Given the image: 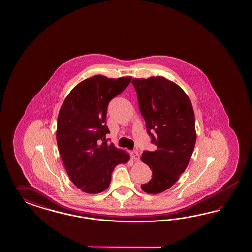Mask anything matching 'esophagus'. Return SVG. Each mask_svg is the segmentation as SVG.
I'll list each match as a JSON object with an SVG mask.
<instances>
[{"mask_svg": "<svg viewBox=\"0 0 252 252\" xmlns=\"http://www.w3.org/2000/svg\"><path fill=\"white\" fill-rule=\"evenodd\" d=\"M131 157H132V159L135 160V161H138L139 159H140V155H139V153H138L137 151H133V152L131 153Z\"/></svg>", "mask_w": 252, "mask_h": 252, "instance_id": "1", "label": "esophagus"}]
</instances>
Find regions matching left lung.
<instances>
[{
	"mask_svg": "<svg viewBox=\"0 0 252 252\" xmlns=\"http://www.w3.org/2000/svg\"><path fill=\"white\" fill-rule=\"evenodd\" d=\"M138 106L147 132L155 144L141 160L153 170L142 190L158 194L170 189L188 166L196 143L195 115L190 99L176 83L162 76L134 78Z\"/></svg>",
	"mask_w": 252,
	"mask_h": 252,
	"instance_id": "obj_1",
	"label": "left lung"
}]
</instances>
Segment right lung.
<instances>
[{"label":"right lung","instance_id":"right-lung-1","mask_svg":"<svg viewBox=\"0 0 252 252\" xmlns=\"http://www.w3.org/2000/svg\"><path fill=\"white\" fill-rule=\"evenodd\" d=\"M132 77L92 76L76 85L62 105L56 140L71 181L89 194L106 190L112 173L129 160L128 153L108 144L107 107L129 85Z\"/></svg>","mask_w":252,"mask_h":252}]
</instances>
